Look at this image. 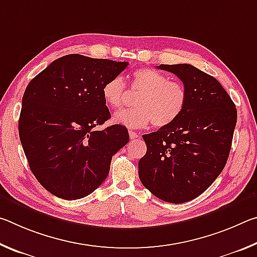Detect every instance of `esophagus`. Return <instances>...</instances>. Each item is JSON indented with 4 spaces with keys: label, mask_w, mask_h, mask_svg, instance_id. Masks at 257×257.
<instances>
[{
    "label": "esophagus",
    "mask_w": 257,
    "mask_h": 257,
    "mask_svg": "<svg viewBox=\"0 0 257 257\" xmlns=\"http://www.w3.org/2000/svg\"><path fill=\"white\" fill-rule=\"evenodd\" d=\"M129 137L130 139H136L139 137V135L136 132H134V130H129Z\"/></svg>",
    "instance_id": "34e87169"
}]
</instances>
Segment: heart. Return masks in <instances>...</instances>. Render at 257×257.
<instances>
[{
  "instance_id": "heart-1",
  "label": "heart",
  "mask_w": 257,
  "mask_h": 257,
  "mask_svg": "<svg viewBox=\"0 0 257 257\" xmlns=\"http://www.w3.org/2000/svg\"><path fill=\"white\" fill-rule=\"evenodd\" d=\"M132 88L142 94L137 97V107L123 110L114 115V122L129 128L146 127L151 121L158 128L165 127L179 118L187 104V89L179 81L170 80L164 73L151 68L134 71ZM103 98L108 106L119 108L125 101L123 78L116 76L105 82Z\"/></svg>"
}]
</instances>
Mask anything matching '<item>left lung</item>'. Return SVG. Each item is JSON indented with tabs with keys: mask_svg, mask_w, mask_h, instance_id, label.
Listing matches in <instances>:
<instances>
[{
	"mask_svg": "<svg viewBox=\"0 0 257 257\" xmlns=\"http://www.w3.org/2000/svg\"><path fill=\"white\" fill-rule=\"evenodd\" d=\"M187 89V104L175 122L143 136L146 154L138 162L145 188L164 202L196 198L222 172L231 149L237 108L214 77L190 64H161Z\"/></svg>",
	"mask_w": 257,
	"mask_h": 257,
	"instance_id": "left-lung-1",
	"label": "left lung"
}]
</instances>
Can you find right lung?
Listing matches in <instances>:
<instances>
[{
  "label": "right lung",
  "instance_id": "1",
  "mask_svg": "<svg viewBox=\"0 0 257 257\" xmlns=\"http://www.w3.org/2000/svg\"><path fill=\"white\" fill-rule=\"evenodd\" d=\"M128 62L69 54L29 82L23 96L19 137L29 168L54 196L79 199L102 185L112 156L129 142L111 118L102 89Z\"/></svg>",
  "mask_w": 257,
  "mask_h": 257
}]
</instances>
